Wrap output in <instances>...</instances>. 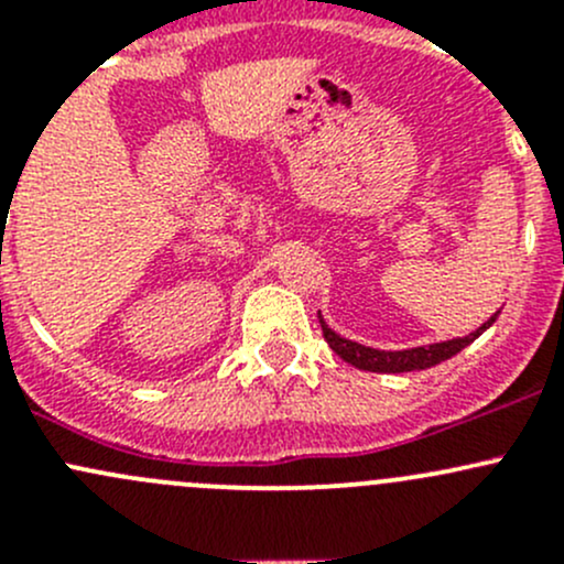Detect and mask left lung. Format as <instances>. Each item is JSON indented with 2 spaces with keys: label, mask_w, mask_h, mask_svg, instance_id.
Returning <instances> with one entry per match:
<instances>
[{
  "label": "left lung",
  "mask_w": 564,
  "mask_h": 564,
  "mask_svg": "<svg viewBox=\"0 0 564 564\" xmlns=\"http://www.w3.org/2000/svg\"><path fill=\"white\" fill-rule=\"evenodd\" d=\"M497 316L499 311L488 318L480 329L466 335V338H453V340H445V344L417 346V349H406V351L371 349V346H362V344H355V340L340 338L338 333H333V329L324 324L322 316H318V324H322L324 340L329 344V349H333L340 360L349 362V366L360 368V371H373V373H406V371H423V368L440 366V362L451 360L453 355H458L460 349H466L477 335H482V329L491 327V324L497 322Z\"/></svg>",
  "instance_id": "left-lung-1"
}]
</instances>
